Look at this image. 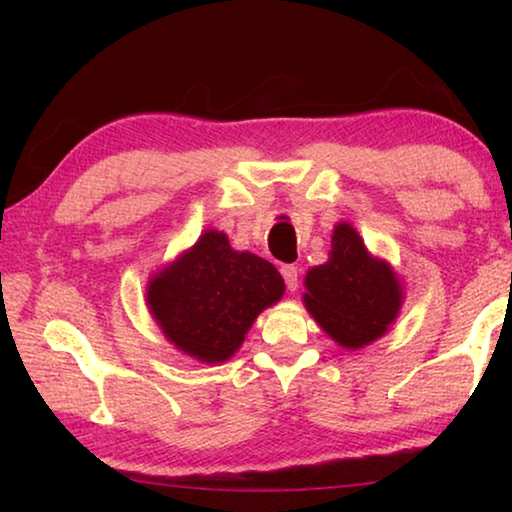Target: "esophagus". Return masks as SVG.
Returning a JSON list of instances; mask_svg holds the SVG:
<instances>
[{
    "label": "esophagus",
    "mask_w": 512,
    "mask_h": 512,
    "mask_svg": "<svg viewBox=\"0 0 512 512\" xmlns=\"http://www.w3.org/2000/svg\"><path fill=\"white\" fill-rule=\"evenodd\" d=\"M282 277H284V284H287L289 291L298 289V266L284 264L282 266Z\"/></svg>",
    "instance_id": "34e87169"
}]
</instances>
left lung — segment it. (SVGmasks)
Listing matches in <instances>:
<instances>
[{"label": "left lung", "instance_id": "1", "mask_svg": "<svg viewBox=\"0 0 512 512\" xmlns=\"http://www.w3.org/2000/svg\"><path fill=\"white\" fill-rule=\"evenodd\" d=\"M305 289L302 302L311 318L345 350L381 339L404 302L402 277L391 262L370 253L348 221L334 225L327 262L309 268Z\"/></svg>", "mask_w": 512, "mask_h": 512}]
</instances>
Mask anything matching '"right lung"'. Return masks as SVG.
<instances>
[{
	"instance_id": "right-lung-1",
	"label": "right lung",
	"mask_w": 512,
	"mask_h": 512,
	"mask_svg": "<svg viewBox=\"0 0 512 512\" xmlns=\"http://www.w3.org/2000/svg\"><path fill=\"white\" fill-rule=\"evenodd\" d=\"M284 296L277 268L228 235L205 230L194 246L158 268L146 284V307L173 348L207 366L235 357L248 329Z\"/></svg>"
}]
</instances>
